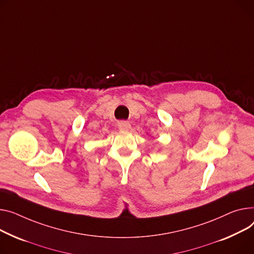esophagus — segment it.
I'll use <instances>...</instances> for the list:
<instances>
[{
	"label": "esophagus",
	"mask_w": 254,
	"mask_h": 254,
	"mask_svg": "<svg viewBox=\"0 0 254 254\" xmlns=\"http://www.w3.org/2000/svg\"><path fill=\"white\" fill-rule=\"evenodd\" d=\"M117 126H118V128H120L121 130H128V129H130V124L128 122H125V121L120 122Z\"/></svg>",
	"instance_id": "34e87169"
}]
</instances>
